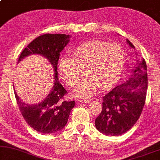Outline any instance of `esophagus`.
Segmentation results:
<instances>
[{
  "mask_svg": "<svg viewBox=\"0 0 160 160\" xmlns=\"http://www.w3.org/2000/svg\"><path fill=\"white\" fill-rule=\"evenodd\" d=\"M79 102H80V103H90L91 102V100H80Z\"/></svg>",
  "mask_w": 160,
  "mask_h": 160,
  "instance_id": "1",
  "label": "esophagus"
}]
</instances>
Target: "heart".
<instances>
[{
    "label": "heart",
    "instance_id": "1",
    "mask_svg": "<svg viewBox=\"0 0 160 160\" xmlns=\"http://www.w3.org/2000/svg\"><path fill=\"white\" fill-rule=\"evenodd\" d=\"M126 62L125 49L118 42L89 40L78 46L70 58L60 61L59 72L63 80L75 87L83 77L87 78L76 88L73 95L80 98L93 96L98 90H107L118 82Z\"/></svg>",
    "mask_w": 160,
    "mask_h": 160
}]
</instances>
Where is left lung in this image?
<instances>
[{"instance_id":"left-lung-1","label":"left lung","mask_w":160,"mask_h":160,"mask_svg":"<svg viewBox=\"0 0 160 160\" xmlns=\"http://www.w3.org/2000/svg\"><path fill=\"white\" fill-rule=\"evenodd\" d=\"M131 48L133 45L127 39ZM148 88L147 63L138 61L128 81L116 86L103 97L102 110L96 119V128L108 136H120L133 126L140 118Z\"/></svg>"}]
</instances>
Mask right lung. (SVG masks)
I'll return each instance as SVG.
<instances>
[{
  "label": "right lung",
  "instance_id": "obj_1",
  "mask_svg": "<svg viewBox=\"0 0 160 160\" xmlns=\"http://www.w3.org/2000/svg\"><path fill=\"white\" fill-rule=\"evenodd\" d=\"M65 34H44L36 38L22 51L18 62L30 54H40L52 64L56 80L51 93L37 104H27L20 99L14 90L19 109L24 120L36 131L43 134L54 133L66 125L75 101L64 100L67 91L58 82L57 65L60 52L69 41Z\"/></svg>",
  "mask_w": 160,
  "mask_h": 160
}]
</instances>
